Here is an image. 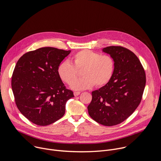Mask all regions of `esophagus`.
<instances>
[{
  "label": "esophagus",
  "mask_w": 161,
  "mask_h": 161,
  "mask_svg": "<svg viewBox=\"0 0 161 161\" xmlns=\"http://www.w3.org/2000/svg\"><path fill=\"white\" fill-rule=\"evenodd\" d=\"M80 92H74V96H79L80 94Z\"/></svg>",
  "instance_id": "34e87169"
}]
</instances>
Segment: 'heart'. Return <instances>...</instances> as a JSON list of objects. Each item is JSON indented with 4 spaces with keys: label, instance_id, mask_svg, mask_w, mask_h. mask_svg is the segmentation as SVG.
Masks as SVG:
<instances>
[{
    "label": "heart",
    "instance_id": "heart-1",
    "mask_svg": "<svg viewBox=\"0 0 161 161\" xmlns=\"http://www.w3.org/2000/svg\"><path fill=\"white\" fill-rule=\"evenodd\" d=\"M81 69L84 77L75 80L77 70ZM114 70V60L111 56L101 55L90 50L76 53L71 58V63L64 60L57 67L60 79L68 85L72 83L71 88L75 90L90 88L95 85L98 87L106 85L112 78Z\"/></svg>",
    "mask_w": 161,
    "mask_h": 161
}]
</instances>
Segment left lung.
I'll use <instances>...</instances> for the list:
<instances>
[{
	"instance_id": "obj_1",
	"label": "left lung",
	"mask_w": 161,
	"mask_h": 161,
	"mask_svg": "<svg viewBox=\"0 0 161 161\" xmlns=\"http://www.w3.org/2000/svg\"><path fill=\"white\" fill-rule=\"evenodd\" d=\"M114 60V70L110 81L92 92L88 106L90 117L106 126L119 124L139 106L146 84L144 69L137 56L119 46L103 49Z\"/></svg>"
}]
</instances>
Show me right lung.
Segmentation results:
<instances>
[{
  "instance_id": "add662e5",
  "label": "right lung",
  "mask_w": 161,
  "mask_h": 161,
  "mask_svg": "<svg viewBox=\"0 0 161 161\" xmlns=\"http://www.w3.org/2000/svg\"><path fill=\"white\" fill-rule=\"evenodd\" d=\"M70 53L44 47L25 53L18 60L11 80L15 103L32 123L48 125L65 114L66 102L74 95L62 81L57 67Z\"/></svg>"
}]
</instances>
